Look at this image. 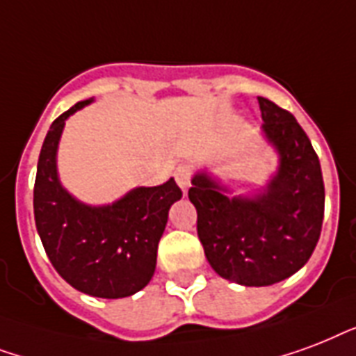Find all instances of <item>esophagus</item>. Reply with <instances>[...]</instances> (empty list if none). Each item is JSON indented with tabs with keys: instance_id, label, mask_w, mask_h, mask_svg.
Listing matches in <instances>:
<instances>
[{
	"instance_id": "1",
	"label": "esophagus",
	"mask_w": 356,
	"mask_h": 356,
	"mask_svg": "<svg viewBox=\"0 0 356 356\" xmlns=\"http://www.w3.org/2000/svg\"><path fill=\"white\" fill-rule=\"evenodd\" d=\"M175 178L178 181V186L184 191V195H187V189L191 186V175H189V169L187 167H178L175 172Z\"/></svg>"
}]
</instances>
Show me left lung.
<instances>
[{
  "mask_svg": "<svg viewBox=\"0 0 356 356\" xmlns=\"http://www.w3.org/2000/svg\"><path fill=\"white\" fill-rule=\"evenodd\" d=\"M261 131L277 154V169L264 186L241 191L208 167L195 170L189 200L209 266L241 286H271L297 273L321 234L325 187L312 143L296 117L258 98Z\"/></svg>",
  "mask_w": 356,
  "mask_h": 356,
  "instance_id": "1",
  "label": "left lung"
}]
</instances>
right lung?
<instances>
[{"label":"right lung","instance_id":"add662e5","mask_svg":"<svg viewBox=\"0 0 356 356\" xmlns=\"http://www.w3.org/2000/svg\"><path fill=\"white\" fill-rule=\"evenodd\" d=\"M92 102H78L49 126L33 191L35 225L51 266L72 288L122 299L152 280L169 209L181 191L169 178L161 186L134 187L109 204H87L63 186L57 169L60 135L66 120Z\"/></svg>","mask_w":356,"mask_h":356}]
</instances>
